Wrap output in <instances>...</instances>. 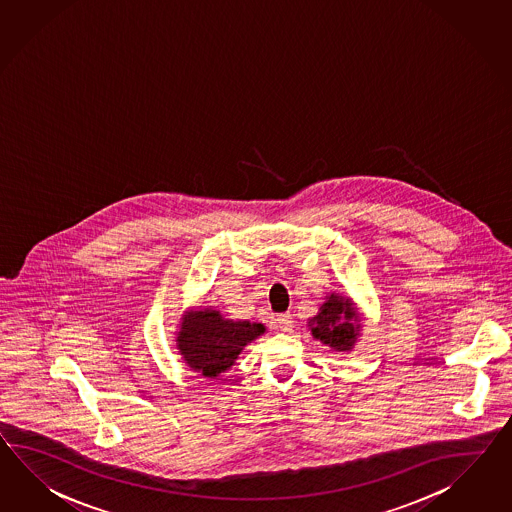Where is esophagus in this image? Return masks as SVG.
Segmentation results:
<instances>
[{
    "label": "esophagus",
    "mask_w": 512,
    "mask_h": 512,
    "mask_svg": "<svg viewBox=\"0 0 512 512\" xmlns=\"http://www.w3.org/2000/svg\"><path fill=\"white\" fill-rule=\"evenodd\" d=\"M275 327L281 331H290L294 327V318L290 314H279L275 318Z\"/></svg>",
    "instance_id": "1"
}]
</instances>
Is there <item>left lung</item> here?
Returning a JSON list of instances; mask_svg holds the SVG:
<instances>
[{"label": "left lung", "instance_id": "obj_1", "mask_svg": "<svg viewBox=\"0 0 512 512\" xmlns=\"http://www.w3.org/2000/svg\"><path fill=\"white\" fill-rule=\"evenodd\" d=\"M359 314L353 303L342 296L331 294V298L320 307V312L312 318V337L320 338L329 348L349 351L359 335Z\"/></svg>", "mask_w": 512, "mask_h": 512}]
</instances>
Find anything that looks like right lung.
Here are the masks:
<instances>
[{"label": "right lung", "instance_id": "add662e5", "mask_svg": "<svg viewBox=\"0 0 512 512\" xmlns=\"http://www.w3.org/2000/svg\"><path fill=\"white\" fill-rule=\"evenodd\" d=\"M264 327L225 320L218 311H190L177 337L185 361L205 377H216L233 366L244 346L261 337Z\"/></svg>", "mask_w": 512, "mask_h": 512}]
</instances>
